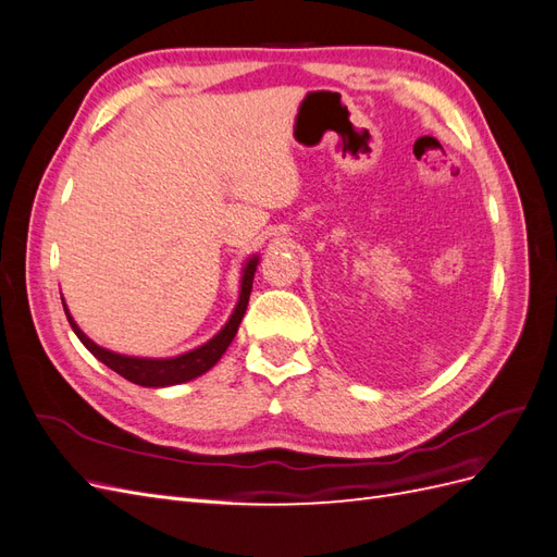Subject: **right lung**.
<instances>
[{"label": "right lung", "instance_id": "obj_1", "mask_svg": "<svg viewBox=\"0 0 557 557\" xmlns=\"http://www.w3.org/2000/svg\"><path fill=\"white\" fill-rule=\"evenodd\" d=\"M260 258L252 256L248 258V262L244 264V272H242V290H239V301L237 307H234L230 320L225 323V327L218 332L213 339H209L205 346L193 348L188 352H183V356L176 358H129V356H121V352H113L107 350L102 346H97L92 339H88L83 330L74 323V318L66 309L64 299H62V307L66 313V320H70L72 330L76 332V336L81 339V344L86 346L92 356L104 362L109 369H113L115 374H121L123 379L144 385V387H166V385H178L185 381H193L201 374H207L209 369L223 358V352L227 350V346L232 344L234 334L239 330L242 318L246 313L248 307V297L252 290V276H256V269H258Z\"/></svg>", "mask_w": 557, "mask_h": 557}]
</instances>
